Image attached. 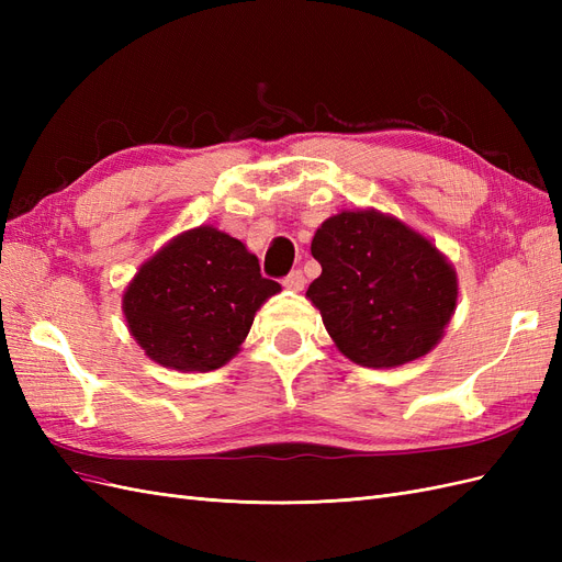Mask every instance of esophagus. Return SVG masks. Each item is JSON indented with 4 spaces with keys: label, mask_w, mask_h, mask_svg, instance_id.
<instances>
[{
    "label": "esophagus",
    "mask_w": 562,
    "mask_h": 562,
    "mask_svg": "<svg viewBox=\"0 0 562 562\" xmlns=\"http://www.w3.org/2000/svg\"><path fill=\"white\" fill-rule=\"evenodd\" d=\"M304 283H307V279H304V274H302L300 269H293L291 274L283 279V285L288 288V291H302Z\"/></svg>",
    "instance_id": "obj_1"
}]
</instances>
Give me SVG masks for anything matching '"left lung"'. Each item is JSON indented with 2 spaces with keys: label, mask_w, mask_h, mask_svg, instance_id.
<instances>
[{
  "label": "left lung",
  "mask_w": 562,
  "mask_h": 562,
  "mask_svg": "<svg viewBox=\"0 0 562 562\" xmlns=\"http://www.w3.org/2000/svg\"><path fill=\"white\" fill-rule=\"evenodd\" d=\"M307 297L347 359L394 368L429 353L457 304V277L424 236L378 211L328 217L312 241Z\"/></svg>",
  "instance_id": "8db88e82"
}]
</instances>
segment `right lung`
Listing matches in <instances>:
<instances>
[{"label":"right lung","mask_w":562,"mask_h":562,"mask_svg":"<svg viewBox=\"0 0 562 562\" xmlns=\"http://www.w3.org/2000/svg\"><path fill=\"white\" fill-rule=\"evenodd\" d=\"M279 291L239 239L196 227L140 267L126 288L124 314L151 361L209 372L239 351L255 312Z\"/></svg>","instance_id":"right-lung-1"}]
</instances>
